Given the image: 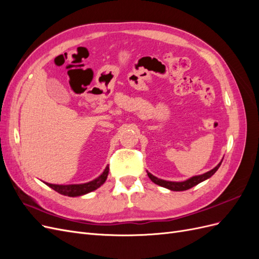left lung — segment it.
Instances as JSON below:
<instances>
[{
    "label": "left lung",
    "mask_w": 259,
    "mask_h": 259,
    "mask_svg": "<svg viewBox=\"0 0 259 259\" xmlns=\"http://www.w3.org/2000/svg\"><path fill=\"white\" fill-rule=\"evenodd\" d=\"M222 162L219 163L218 165L216 167H214L213 169L206 171V173L202 174V175H198V176H193V177H191L189 179L185 180V182H167V180H163V179H160L158 177L153 176L152 174L149 173V171H147V174H148L149 178H150L152 182L154 184H156V185H159V186L164 187V188H167V189L173 190V191H184V190L190 189V188L194 187L195 185H198V184H200L202 182H204V180H206L207 178L213 176L216 173V170L219 168V166H221Z\"/></svg>",
    "instance_id": "8db88e82"
}]
</instances>
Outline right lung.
<instances>
[{
	"label": "right lung",
	"mask_w": 259,
	"mask_h": 259,
	"mask_svg": "<svg viewBox=\"0 0 259 259\" xmlns=\"http://www.w3.org/2000/svg\"><path fill=\"white\" fill-rule=\"evenodd\" d=\"M108 174H109V166L105 168L104 173L100 176H98L96 179H94L92 182L86 183V184H79V185H54L49 183H45V184L60 194L68 195V197H79V195H83L96 190L97 188H99L106 182Z\"/></svg>",
	"instance_id": "add662e5"
}]
</instances>
